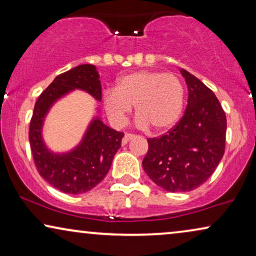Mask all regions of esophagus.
Segmentation results:
<instances>
[{"label":"esophagus","instance_id":"34e87169","mask_svg":"<svg viewBox=\"0 0 256 256\" xmlns=\"http://www.w3.org/2000/svg\"><path fill=\"white\" fill-rule=\"evenodd\" d=\"M135 138V134H130V132H126L124 136V140H122V143H124V144H126V143H127L129 140H132V138Z\"/></svg>","mask_w":256,"mask_h":256}]
</instances>
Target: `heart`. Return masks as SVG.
I'll return each mask as SVG.
<instances>
[{"instance_id": "b5f03b06", "label": "heart", "mask_w": 256, "mask_h": 256, "mask_svg": "<svg viewBox=\"0 0 256 256\" xmlns=\"http://www.w3.org/2000/svg\"><path fill=\"white\" fill-rule=\"evenodd\" d=\"M184 104V87L177 76L157 71H138L118 82L116 88L104 93V104L115 124H126L132 106L141 128L162 132L176 124Z\"/></svg>"}]
</instances>
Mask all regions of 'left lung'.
<instances>
[{"mask_svg": "<svg viewBox=\"0 0 256 256\" xmlns=\"http://www.w3.org/2000/svg\"><path fill=\"white\" fill-rule=\"evenodd\" d=\"M188 90L180 121L160 138H148L142 166L154 183L170 192H188L205 183L225 152L226 115L214 93L186 70Z\"/></svg>", "mask_w": 256, "mask_h": 256, "instance_id": "obj_1", "label": "left lung"}]
</instances>
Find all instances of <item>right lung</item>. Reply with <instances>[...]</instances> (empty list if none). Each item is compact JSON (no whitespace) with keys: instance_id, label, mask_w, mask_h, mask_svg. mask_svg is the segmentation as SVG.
I'll list each match as a JSON object with an SVG mask.
<instances>
[{"instance_id":"add662e5","label":"right lung","mask_w":256,"mask_h":256,"mask_svg":"<svg viewBox=\"0 0 256 256\" xmlns=\"http://www.w3.org/2000/svg\"><path fill=\"white\" fill-rule=\"evenodd\" d=\"M73 88L86 90L100 101L102 93L96 66L84 64L62 73L42 92L30 120L29 141L40 176L64 194H78L90 191L104 180L124 134L108 128L96 118L78 148L65 155L48 152L40 136L43 118L54 100Z\"/></svg>"}]
</instances>
